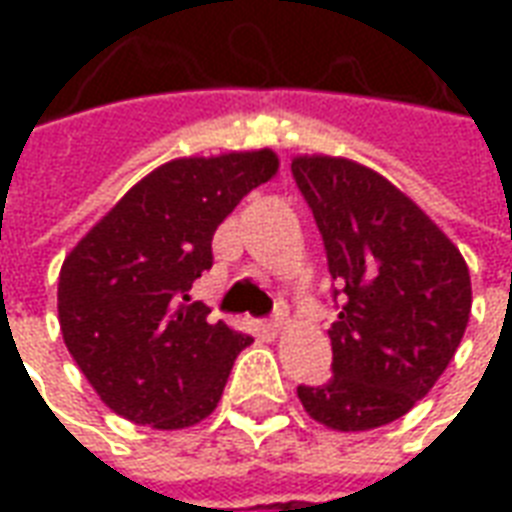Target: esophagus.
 <instances>
[{"label":"esophagus","mask_w":512,"mask_h":512,"mask_svg":"<svg viewBox=\"0 0 512 512\" xmlns=\"http://www.w3.org/2000/svg\"><path fill=\"white\" fill-rule=\"evenodd\" d=\"M282 323H285V315H282V312H277V315H271V318L263 323V329H266V332H271V334H277L279 329H282Z\"/></svg>","instance_id":"esophagus-1"}]
</instances>
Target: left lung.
Returning <instances> with one entry per match:
<instances>
[{
	"label": "left lung",
	"mask_w": 512,
	"mask_h": 512,
	"mask_svg": "<svg viewBox=\"0 0 512 512\" xmlns=\"http://www.w3.org/2000/svg\"><path fill=\"white\" fill-rule=\"evenodd\" d=\"M290 172L340 296L329 329L334 376L296 392L326 428H381L428 395L458 351L472 312L469 268L458 246L370 167L296 156Z\"/></svg>",
	"instance_id": "8db88e82"
}]
</instances>
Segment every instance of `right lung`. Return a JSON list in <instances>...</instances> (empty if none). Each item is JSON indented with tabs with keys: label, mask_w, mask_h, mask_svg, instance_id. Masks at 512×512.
Masks as SVG:
<instances>
[{
	"label": "right lung",
	"mask_w": 512,
	"mask_h": 512,
	"mask_svg": "<svg viewBox=\"0 0 512 512\" xmlns=\"http://www.w3.org/2000/svg\"><path fill=\"white\" fill-rule=\"evenodd\" d=\"M274 150L175 158L153 169L73 246L57 288L62 340L98 397L158 430L197 425L252 343L189 290L213 266L216 227L277 175Z\"/></svg>",
	"instance_id": "obj_1"
}]
</instances>
